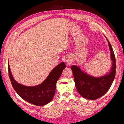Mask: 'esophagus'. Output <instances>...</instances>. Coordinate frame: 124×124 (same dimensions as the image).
I'll return each instance as SVG.
<instances>
[{
	"label": "esophagus",
	"mask_w": 124,
	"mask_h": 124,
	"mask_svg": "<svg viewBox=\"0 0 124 124\" xmlns=\"http://www.w3.org/2000/svg\"><path fill=\"white\" fill-rule=\"evenodd\" d=\"M65 62H66L67 63V65L69 64V63H70V62H71V60L70 58H66L65 59Z\"/></svg>",
	"instance_id": "1"
}]
</instances>
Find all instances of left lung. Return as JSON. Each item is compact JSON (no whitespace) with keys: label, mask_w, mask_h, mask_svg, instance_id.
Segmentation results:
<instances>
[{"label":"left lung","mask_w":124,"mask_h":124,"mask_svg":"<svg viewBox=\"0 0 124 124\" xmlns=\"http://www.w3.org/2000/svg\"><path fill=\"white\" fill-rule=\"evenodd\" d=\"M106 38L112 62L111 68L107 73L95 77L85 73L76 65L71 67L78 92L83 98L89 100H95L103 96L110 89L115 78L116 67L115 55L110 42L106 37Z\"/></svg>","instance_id":"obj_1"}]
</instances>
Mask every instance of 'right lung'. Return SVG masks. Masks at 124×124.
Wrapping results in <instances>:
<instances>
[{
	"label": "right lung",
	"mask_w": 124,
	"mask_h": 124,
	"mask_svg": "<svg viewBox=\"0 0 124 124\" xmlns=\"http://www.w3.org/2000/svg\"><path fill=\"white\" fill-rule=\"evenodd\" d=\"M66 65L62 62L51 71L41 84L27 86L21 84L14 78L8 65V71L11 84L17 94L27 102L36 106H44L53 99L55 93L56 83L61 77Z\"/></svg>",
	"instance_id": "1"
}]
</instances>
